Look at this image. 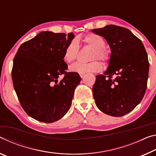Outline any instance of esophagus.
<instances>
[{"label":"esophagus","mask_w":156,"mask_h":156,"mask_svg":"<svg viewBox=\"0 0 156 156\" xmlns=\"http://www.w3.org/2000/svg\"><path fill=\"white\" fill-rule=\"evenodd\" d=\"M83 75H84V73H81V74H80V76H81V78H82V77H83Z\"/></svg>","instance_id":"obj_1"}]
</instances>
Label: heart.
I'll list each match as a JSON object with an SVG mask.
<instances>
[{
  "mask_svg": "<svg viewBox=\"0 0 156 156\" xmlns=\"http://www.w3.org/2000/svg\"><path fill=\"white\" fill-rule=\"evenodd\" d=\"M83 41L85 45L93 48L90 59L95 61L88 63L77 62L70 66V70L79 73L99 72L102 70V65L95 59H99L104 65H107L111 58V52L104 48L106 46L105 40L99 34H88L83 37ZM78 52L79 44L76 40H73L66 48L63 52V59L67 63H72L77 57Z\"/></svg>",
  "mask_w": 156,
  "mask_h": 156,
  "instance_id": "heart-1",
  "label": "heart"
}]
</instances>
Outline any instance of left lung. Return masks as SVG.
I'll list each match as a JSON object with an SVG mask.
<instances>
[{
  "label": "left lung",
  "mask_w": 156,
  "mask_h": 156,
  "mask_svg": "<svg viewBox=\"0 0 156 156\" xmlns=\"http://www.w3.org/2000/svg\"><path fill=\"white\" fill-rule=\"evenodd\" d=\"M111 49L104 75L96 76L93 87L97 106L105 114L121 117L133 111L147 87L149 63L141 40L126 28L115 25L93 29Z\"/></svg>",
  "instance_id": "obj_1"
}]
</instances>
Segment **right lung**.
<instances>
[{"label": "right lung", "mask_w": 156, "mask_h": 156, "mask_svg": "<svg viewBox=\"0 0 156 156\" xmlns=\"http://www.w3.org/2000/svg\"><path fill=\"white\" fill-rule=\"evenodd\" d=\"M75 38L73 32H42L19 47L13 61L12 78L19 102L28 115L52 123L63 117L72 104L81 77L67 72L63 52ZM63 75L60 81L58 76Z\"/></svg>", "instance_id": "1"}]
</instances>
